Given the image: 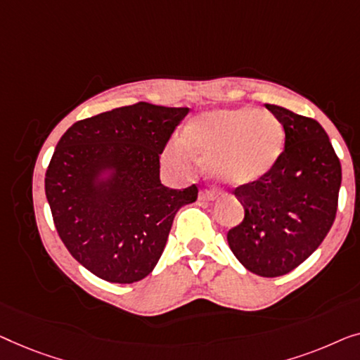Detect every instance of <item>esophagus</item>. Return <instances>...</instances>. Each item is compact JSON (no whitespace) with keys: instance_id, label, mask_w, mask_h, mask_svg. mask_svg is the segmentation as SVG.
Returning <instances> with one entry per match:
<instances>
[{"instance_id":"1","label":"esophagus","mask_w":360,"mask_h":360,"mask_svg":"<svg viewBox=\"0 0 360 360\" xmlns=\"http://www.w3.org/2000/svg\"><path fill=\"white\" fill-rule=\"evenodd\" d=\"M217 199V194H214L212 191H202L199 194V200H204V202H212Z\"/></svg>"}]
</instances>
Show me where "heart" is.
<instances>
[{"mask_svg": "<svg viewBox=\"0 0 360 360\" xmlns=\"http://www.w3.org/2000/svg\"><path fill=\"white\" fill-rule=\"evenodd\" d=\"M186 141L205 158L209 173L229 186L261 179L279 160L285 140L281 120L269 110L236 108L214 109L197 115L184 130ZM171 155L186 158L181 141Z\"/></svg>", "mask_w": 360, "mask_h": 360, "instance_id": "obj_1", "label": "heart"}]
</instances>
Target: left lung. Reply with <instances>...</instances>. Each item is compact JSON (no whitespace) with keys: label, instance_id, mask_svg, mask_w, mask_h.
Masks as SVG:
<instances>
[{"label":"left lung","instance_id":"left-lung-1","mask_svg":"<svg viewBox=\"0 0 360 360\" xmlns=\"http://www.w3.org/2000/svg\"><path fill=\"white\" fill-rule=\"evenodd\" d=\"M281 120L285 146L261 179L235 189L245 219L226 235L236 259L261 277H279L300 266L333 226L341 163L315 119L266 104Z\"/></svg>","mask_w":360,"mask_h":360}]
</instances>
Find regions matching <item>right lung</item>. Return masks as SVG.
Listing matches in <instances>:
<instances>
[{
	"label": "right lung",
	"mask_w": 360,
	"mask_h": 360,
	"mask_svg": "<svg viewBox=\"0 0 360 360\" xmlns=\"http://www.w3.org/2000/svg\"><path fill=\"white\" fill-rule=\"evenodd\" d=\"M187 108L136 103L73 124L53 151L45 195L75 259L99 279L141 281L155 269L174 215L197 186L169 189L160 155Z\"/></svg>",
	"instance_id": "right-lung-1"
}]
</instances>
